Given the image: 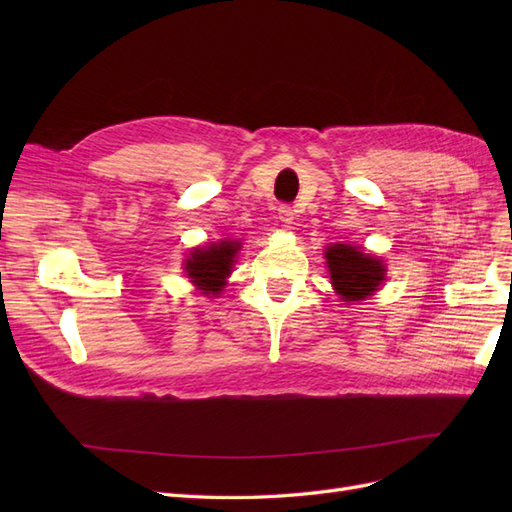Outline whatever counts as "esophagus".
I'll return each mask as SVG.
<instances>
[{"label":"esophagus","mask_w":512,"mask_h":512,"mask_svg":"<svg viewBox=\"0 0 512 512\" xmlns=\"http://www.w3.org/2000/svg\"><path fill=\"white\" fill-rule=\"evenodd\" d=\"M277 218H280V222L284 224V226H288V224H292V220H294V211L288 207V205H282L280 209H277Z\"/></svg>","instance_id":"34e87169"}]
</instances>
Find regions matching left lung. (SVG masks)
<instances>
[{
  "label": "left lung",
  "instance_id": "left-lung-1",
  "mask_svg": "<svg viewBox=\"0 0 512 512\" xmlns=\"http://www.w3.org/2000/svg\"><path fill=\"white\" fill-rule=\"evenodd\" d=\"M331 284L342 301H365L384 282L386 267L382 260L365 254L361 247L348 243H331L324 252Z\"/></svg>",
  "mask_w": 512,
  "mask_h": 512
}]
</instances>
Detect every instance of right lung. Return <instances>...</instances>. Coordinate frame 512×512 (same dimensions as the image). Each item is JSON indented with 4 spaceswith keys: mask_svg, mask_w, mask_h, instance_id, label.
<instances>
[{
    "mask_svg": "<svg viewBox=\"0 0 512 512\" xmlns=\"http://www.w3.org/2000/svg\"><path fill=\"white\" fill-rule=\"evenodd\" d=\"M241 250L239 241L224 239L220 243H211L205 247H194L190 256L185 258V273L190 282L207 297H215L226 286V277L237 262V254Z\"/></svg>",
    "mask_w": 512,
    "mask_h": 512,
    "instance_id": "1",
    "label": "right lung"
}]
</instances>
